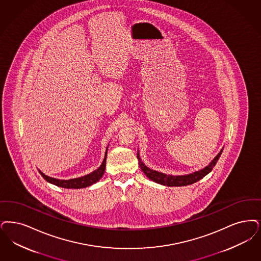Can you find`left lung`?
Listing matches in <instances>:
<instances>
[{
  "label": "left lung",
  "mask_w": 261,
  "mask_h": 261,
  "mask_svg": "<svg viewBox=\"0 0 261 261\" xmlns=\"http://www.w3.org/2000/svg\"><path fill=\"white\" fill-rule=\"evenodd\" d=\"M221 152H222V149L219 151V154L213 159V161L208 164V166H206L202 170H199L197 172H194L192 174L186 175V176H171V175H166V174L157 172L154 170H151V169L146 167V165L141 161L139 153L137 156L139 159L140 167L149 179L155 181L157 184L167 186V187H185V186L192 185V184L200 180L201 178H203L205 176H207L208 173L213 170V168L215 167V165L217 164Z\"/></svg>",
  "instance_id": "8db88e82"
}]
</instances>
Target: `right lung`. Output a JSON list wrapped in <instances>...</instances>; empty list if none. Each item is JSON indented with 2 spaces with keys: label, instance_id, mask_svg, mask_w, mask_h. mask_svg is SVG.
Masks as SVG:
<instances>
[{
  "label": "right lung",
  "instance_id": "right-lung-1",
  "mask_svg": "<svg viewBox=\"0 0 261 261\" xmlns=\"http://www.w3.org/2000/svg\"><path fill=\"white\" fill-rule=\"evenodd\" d=\"M107 150H106L104 160H103V163L101 164V166L98 168L97 170H95L92 173H90V174H88L86 176H84V177L71 178V179H58V178H54V177L45 176L40 170H39V172L41 173L42 177L46 181L53 184L54 186L60 187V188H74V189L87 188V187L93 185L95 182H97L101 177H103L105 169H106V159H107V152H108Z\"/></svg>",
  "mask_w": 261,
  "mask_h": 261
}]
</instances>
